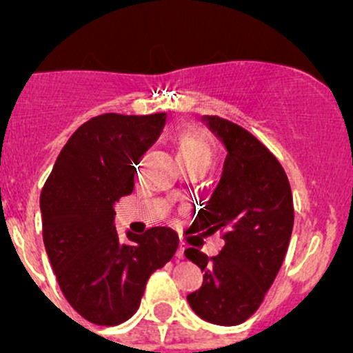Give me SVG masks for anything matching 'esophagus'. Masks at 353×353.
Here are the masks:
<instances>
[{"instance_id": "1", "label": "esophagus", "mask_w": 353, "mask_h": 353, "mask_svg": "<svg viewBox=\"0 0 353 353\" xmlns=\"http://www.w3.org/2000/svg\"><path fill=\"white\" fill-rule=\"evenodd\" d=\"M184 251H186V245L181 244V245H179V249H177V252H176L177 259H184Z\"/></svg>"}]
</instances>
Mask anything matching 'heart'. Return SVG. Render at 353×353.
<instances>
[{"label": "heart", "instance_id": "obj_1", "mask_svg": "<svg viewBox=\"0 0 353 353\" xmlns=\"http://www.w3.org/2000/svg\"><path fill=\"white\" fill-rule=\"evenodd\" d=\"M177 159H179L181 165L184 163H198L206 169L212 160V145L205 140L203 137H199L196 133H181L177 134L176 140Z\"/></svg>", "mask_w": 353, "mask_h": 353}]
</instances>
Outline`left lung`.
<instances>
[{
	"label": "left lung",
	"mask_w": 353,
	"mask_h": 353,
	"mask_svg": "<svg viewBox=\"0 0 353 353\" xmlns=\"http://www.w3.org/2000/svg\"><path fill=\"white\" fill-rule=\"evenodd\" d=\"M206 121L227 157L219 186L188 232L220 230L225 244L216 256L184 251L205 272L188 302L205 321L236 326L258 311L279 275L294 229V199L282 163L254 134L223 117Z\"/></svg>",
	"instance_id": "left-lung-1"
}]
</instances>
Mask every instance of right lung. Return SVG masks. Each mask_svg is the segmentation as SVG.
<instances>
[{
  "label": "right lung",
  "instance_id": "right-lung-1",
  "mask_svg": "<svg viewBox=\"0 0 353 353\" xmlns=\"http://www.w3.org/2000/svg\"><path fill=\"white\" fill-rule=\"evenodd\" d=\"M165 112H108L70 137L41 191L42 237L63 295L99 326H116L140 307L154 272L176 254L169 227L128 232L121 243L114 205L131 194L140 157L155 143Z\"/></svg>",
  "mask_w": 353,
  "mask_h": 353
}]
</instances>
